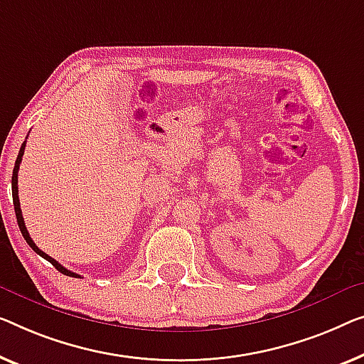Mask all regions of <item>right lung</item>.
Instances as JSON below:
<instances>
[{
  "label": "right lung",
  "instance_id": "right-lung-1",
  "mask_svg": "<svg viewBox=\"0 0 364 364\" xmlns=\"http://www.w3.org/2000/svg\"><path fill=\"white\" fill-rule=\"evenodd\" d=\"M24 149H26V142L21 145V150H19V155L18 159H16V164H14V170H13V180H11V184H13V203H14V213H16V219H18V225L21 229V234H23L24 240L29 243V247L34 250L37 255H41L42 258H46L47 262H50L53 267H55V269L60 271L62 274H67V276H73V278H80V274L73 273V271H70L67 268H63L60 263L57 262V259H53L52 257H48V255L46 252H42L39 247L36 245L34 240H32L29 232H27L26 229V224H24V217H23V213H21V205H19V196H18V171H19V165H21V160H23V155H24Z\"/></svg>",
  "mask_w": 364,
  "mask_h": 364
}]
</instances>
